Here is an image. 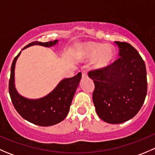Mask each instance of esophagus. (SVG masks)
<instances>
[{
	"instance_id": "obj_1",
	"label": "esophagus",
	"mask_w": 155,
	"mask_h": 155,
	"mask_svg": "<svg viewBox=\"0 0 155 155\" xmlns=\"http://www.w3.org/2000/svg\"><path fill=\"white\" fill-rule=\"evenodd\" d=\"M82 76L83 79H85V78H87V73L86 71H83L82 73Z\"/></svg>"
}]
</instances>
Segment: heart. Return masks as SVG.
Masks as SVG:
<instances>
[{
  "label": "heart",
  "mask_w": 155,
  "mask_h": 155,
  "mask_svg": "<svg viewBox=\"0 0 155 155\" xmlns=\"http://www.w3.org/2000/svg\"><path fill=\"white\" fill-rule=\"evenodd\" d=\"M79 55L82 60H93L94 67L97 70L109 68L115 58L114 46L108 43L85 42L80 45Z\"/></svg>",
  "instance_id": "b5f03b06"
}]
</instances>
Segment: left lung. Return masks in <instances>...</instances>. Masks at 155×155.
I'll use <instances>...</instances> for the list:
<instances>
[{
	"mask_svg": "<svg viewBox=\"0 0 155 155\" xmlns=\"http://www.w3.org/2000/svg\"><path fill=\"white\" fill-rule=\"evenodd\" d=\"M119 58L104 70L90 71L95 88L93 102L98 116L109 124H121L134 118L147 94L146 68L136 48L115 41Z\"/></svg>",
	"mask_w": 155,
	"mask_h": 155,
	"instance_id": "1",
	"label": "left lung"
}]
</instances>
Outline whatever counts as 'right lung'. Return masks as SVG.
Wrapping results in <instances>:
<instances>
[{
  "label": "right lung",
  "instance_id": "obj_1",
  "mask_svg": "<svg viewBox=\"0 0 155 155\" xmlns=\"http://www.w3.org/2000/svg\"><path fill=\"white\" fill-rule=\"evenodd\" d=\"M58 43V40L47 43L32 42L22 50L34 45L51 47L56 46ZM21 52L12 61L9 83V92L14 107L23 118L32 124L43 127L58 124L68 115L75 92L82 79V73H79L73 77L62 79L49 94L43 97L29 99L20 94L15 85V64Z\"/></svg>",
  "mask_w": 155,
  "mask_h": 155
}]
</instances>
